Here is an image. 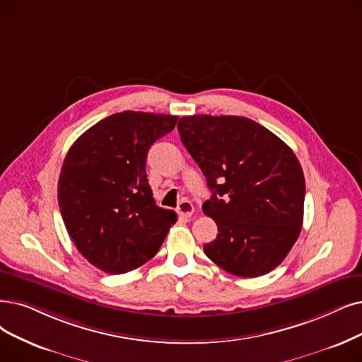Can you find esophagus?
I'll use <instances>...</instances> for the list:
<instances>
[{
    "label": "esophagus",
    "instance_id": "1",
    "mask_svg": "<svg viewBox=\"0 0 362 362\" xmlns=\"http://www.w3.org/2000/svg\"><path fill=\"white\" fill-rule=\"evenodd\" d=\"M177 211H178V214H180L181 216H190V215L193 214L194 208H193V204H192V202H190L189 199H182V200L180 202V205H178Z\"/></svg>",
    "mask_w": 362,
    "mask_h": 362
}]
</instances>
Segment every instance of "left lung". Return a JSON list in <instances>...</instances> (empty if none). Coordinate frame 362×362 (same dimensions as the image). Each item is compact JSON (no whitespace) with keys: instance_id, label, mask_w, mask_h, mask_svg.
Returning a JSON list of instances; mask_svg holds the SVG:
<instances>
[{"instance_id":"8db88e82","label":"left lung","mask_w":362,"mask_h":362,"mask_svg":"<svg viewBox=\"0 0 362 362\" xmlns=\"http://www.w3.org/2000/svg\"><path fill=\"white\" fill-rule=\"evenodd\" d=\"M178 132L212 192L202 208L218 235L204 245L205 254L240 278L279 266L303 224L306 185L294 151L239 115H185Z\"/></svg>"}]
</instances>
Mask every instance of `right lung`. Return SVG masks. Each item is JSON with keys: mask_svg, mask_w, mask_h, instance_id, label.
<instances>
[{"mask_svg": "<svg viewBox=\"0 0 362 362\" xmlns=\"http://www.w3.org/2000/svg\"><path fill=\"white\" fill-rule=\"evenodd\" d=\"M177 115L123 111L98 122L72 144L57 202L68 235L95 267L111 274L151 259L177 214L156 205L146 162Z\"/></svg>", "mask_w": 362, "mask_h": 362, "instance_id": "1", "label": "right lung"}]
</instances>
